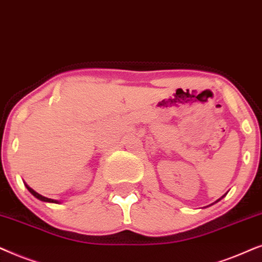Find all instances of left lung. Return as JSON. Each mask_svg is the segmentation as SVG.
<instances>
[{
  "instance_id": "obj_1",
  "label": "left lung",
  "mask_w": 262,
  "mask_h": 262,
  "mask_svg": "<svg viewBox=\"0 0 262 262\" xmlns=\"http://www.w3.org/2000/svg\"><path fill=\"white\" fill-rule=\"evenodd\" d=\"M224 196H225V195H223V196H222V198H224ZM222 198H221V199H222ZM221 199H219V200H221ZM219 200H217V201H219Z\"/></svg>"
}]
</instances>
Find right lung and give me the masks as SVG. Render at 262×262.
Masks as SVG:
<instances>
[{
  "label": "right lung",
  "instance_id": "add662e5",
  "mask_svg": "<svg viewBox=\"0 0 262 262\" xmlns=\"http://www.w3.org/2000/svg\"><path fill=\"white\" fill-rule=\"evenodd\" d=\"M25 186H26L27 189H29L30 193L32 194L34 198H37L38 200H40V201H43V202H51V204H60V201H58V200H54V199H49L47 196H43V195H40L39 193H37L36 190H33L32 188H31L30 186H27L26 183H25Z\"/></svg>",
  "mask_w": 262,
  "mask_h": 262
}]
</instances>
